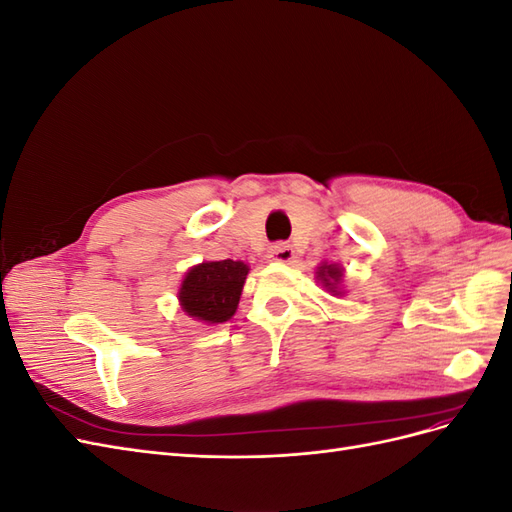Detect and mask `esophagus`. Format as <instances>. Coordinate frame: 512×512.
<instances>
[{
    "label": "esophagus",
    "mask_w": 512,
    "mask_h": 512,
    "mask_svg": "<svg viewBox=\"0 0 512 512\" xmlns=\"http://www.w3.org/2000/svg\"><path fill=\"white\" fill-rule=\"evenodd\" d=\"M294 258V250L288 245V243H277L273 245L269 254H267V260L269 262H280V265H286V262H292Z\"/></svg>",
    "instance_id": "34e87169"
}]
</instances>
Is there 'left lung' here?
<instances>
[{
  "mask_svg": "<svg viewBox=\"0 0 512 512\" xmlns=\"http://www.w3.org/2000/svg\"><path fill=\"white\" fill-rule=\"evenodd\" d=\"M316 280L322 284V288L327 290L333 297H344V267L337 265V262H320L316 267Z\"/></svg>",
  "mask_w": 512,
  "mask_h": 512,
  "instance_id": "1",
  "label": "left lung"
}]
</instances>
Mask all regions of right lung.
<instances>
[{"label":"right lung","instance_id":"add662e5","mask_svg":"<svg viewBox=\"0 0 512 512\" xmlns=\"http://www.w3.org/2000/svg\"><path fill=\"white\" fill-rule=\"evenodd\" d=\"M250 267L243 260H205L183 275L177 299L198 322L222 324L235 316Z\"/></svg>","mask_w":512,"mask_h":512}]
</instances>
